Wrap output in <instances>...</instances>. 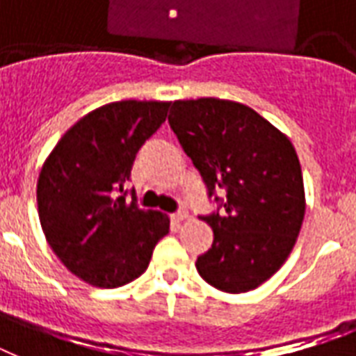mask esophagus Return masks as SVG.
<instances>
[{"label": "esophagus", "instance_id": "esophagus-1", "mask_svg": "<svg viewBox=\"0 0 356 356\" xmlns=\"http://www.w3.org/2000/svg\"><path fill=\"white\" fill-rule=\"evenodd\" d=\"M172 219H175V221H184V219H188V210H186V208H181V210L172 213Z\"/></svg>", "mask_w": 356, "mask_h": 356}]
</instances>
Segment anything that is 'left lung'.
Returning <instances> with one entry per match:
<instances>
[{"label": "left lung", "instance_id": "obj_1", "mask_svg": "<svg viewBox=\"0 0 356 356\" xmlns=\"http://www.w3.org/2000/svg\"><path fill=\"white\" fill-rule=\"evenodd\" d=\"M168 124L218 204L202 216L213 242L195 263L200 277L225 293L255 289L289 257L306 212L293 144L253 108L223 99L175 101Z\"/></svg>", "mask_w": 356, "mask_h": 356}]
</instances>
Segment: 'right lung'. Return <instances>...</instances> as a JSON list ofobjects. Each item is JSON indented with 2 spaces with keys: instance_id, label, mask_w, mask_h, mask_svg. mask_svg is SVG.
<instances>
[{
  "instance_id": "right-lung-1",
  "label": "right lung",
  "mask_w": 356,
  "mask_h": 356,
  "mask_svg": "<svg viewBox=\"0 0 356 356\" xmlns=\"http://www.w3.org/2000/svg\"><path fill=\"white\" fill-rule=\"evenodd\" d=\"M170 103L118 101L79 120L56 144L37 181L48 244L74 276L95 287H122L148 268L168 232V218L127 200L125 181L143 144Z\"/></svg>"
}]
</instances>
